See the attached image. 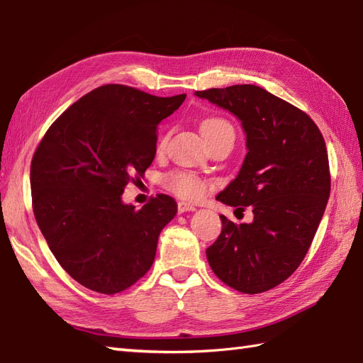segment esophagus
<instances>
[{
	"mask_svg": "<svg viewBox=\"0 0 363 363\" xmlns=\"http://www.w3.org/2000/svg\"><path fill=\"white\" fill-rule=\"evenodd\" d=\"M188 211H196V206L194 205H189V203H184V202H179V213H188Z\"/></svg>",
	"mask_w": 363,
	"mask_h": 363,
	"instance_id": "esophagus-1",
	"label": "esophagus"
}]
</instances>
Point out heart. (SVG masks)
Masks as SVG:
<instances>
[{
	"instance_id": "1",
	"label": "heart",
	"mask_w": 363,
	"mask_h": 363,
	"mask_svg": "<svg viewBox=\"0 0 363 363\" xmlns=\"http://www.w3.org/2000/svg\"><path fill=\"white\" fill-rule=\"evenodd\" d=\"M220 132H233V127L230 123L222 118H209L203 121L202 124V135H214ZM167 188L177 196L188 200H199L205 194V183L199 179V177L188 174V172H174L166 177Z\"/></svg>"
}]
</instances>
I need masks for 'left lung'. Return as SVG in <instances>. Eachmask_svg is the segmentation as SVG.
<instances>
[{
    "label": "left lung",
    "instance_id": "obj_1",
    "mask_svg": "<svg viewBox=\"0 0 363 363\" xmlns=\"http://www.w3.org/2000/svg\"><path fill=\"white\" fill-rule=\"evenodd\" d=\"M242 125L247 155L219 202L252 206L253 220L233 223L206 248L216 277L244 294H261L298 269L315 236L331 191L323 135L292 104L257 85L196 91Z\"/></svg>",
    "mask_w": 363,
    "mask_h": 363
}]
</instances>
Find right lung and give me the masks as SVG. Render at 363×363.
<instances>
[{"label": "right lung", "mask_w": 363, "mask_h": 363, "mask_svg": "<svg viewBox=\"0 0 363 363\" xmlns=\"http://www.w3.org/2000/svg\"><path fill=\"white\" fill-rule=\"evenodd\" d=\"M184 98L102 85L63 111L37 147L30 164L35 220L55 259L86 289L123 292L154 264L175 200L160 194L136 211L123 192L152 164L157 127Z\"/></svg>", "instance_id": "add662e5"}]
</instances>
